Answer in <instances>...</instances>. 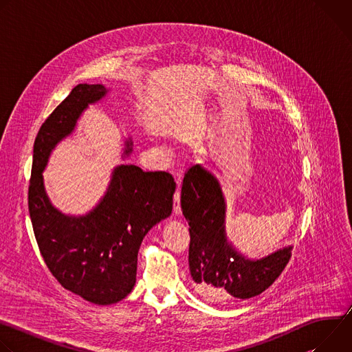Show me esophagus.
I'll return each instance as SVG.
<instances>
[{"instance_id": "34e87169", "label": "esophagus", "mask_w": 352, "mask_h": 352, "mask_svg": "<svg viewBox=\"0 0 352 352\" xmlns=\"http://www.w3.org/2000/svg\"><path fill=\"white\" fill-rule=\"evenodd\" d=\"M179 196H181V192H179V182H178V186H177V190L174 193V214L175 216H179L181 214V206H179Z\"/></svg>"}]
</instances>
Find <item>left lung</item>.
Returning a JSON list of instances; mask_svg holds the SVG:
<instances>
[{
	"mask_svg": "<svg viewBox=\"0 0 352 352\" xmlns=\"http://www.w3.org/2000/svg\"><path fill=\"white\" fill-rule=\"evenodd\" d=\"M181 209L189 226V272L193 289L209 302L262 294L281 274L291 258V245L267 256L250 259L226 234L227 200L220 179L196 164L185 174Z\"/></svg>",
	"mask_w": 352,
	"mask_h": 352,
	"instance_id": "obj_1",
	"label": "left lung"
}]
</instances>
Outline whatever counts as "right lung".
I'll return each mask as SVG.
<instances>
[{
  "label": "right lung",
  "mask_w": 352,
  "mask_h": 352,
  "mask_svg": "<svg viewBox=\"0 0 352 352\" xmlns=\"http://www.w3.org/2000/svg\"><path fill=\"white\" fill-rule=\"evenodd\" d=\"M103 85L80 83L41 125L33 146L29 214L41 256L68 291L91 304L111 305L136 283L138 252L144 235L170 217L175 182L164 171L144 173L132 164L116 166L109 186L94 208L72 216L50 200L43 171L60 142L71 136L90 104L107 97ZM132 138L122 159L132 155Z\"/></svg>",
  "instance_id": "obj_1"
}]
</instances>
